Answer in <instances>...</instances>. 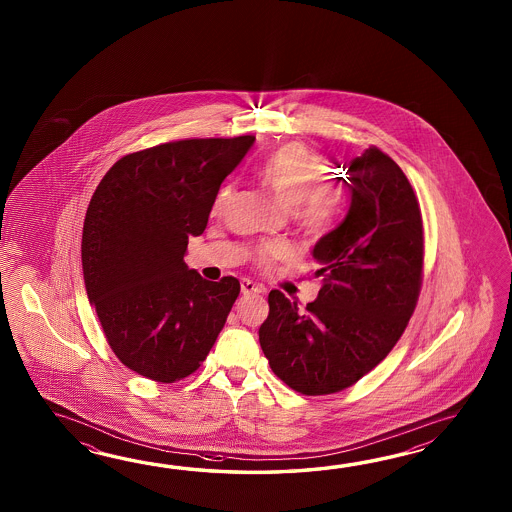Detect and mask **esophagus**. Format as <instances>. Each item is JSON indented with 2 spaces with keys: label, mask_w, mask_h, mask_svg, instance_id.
<instances>
[{
  "label": "esophagus",
  "mask_w": 512,
  "mask_h": 512,
  "mask_svg": "<svg viewBox=\"0 0 512 512\" xmlns=\"http://www.w3.org/2000/svg\"><path fill=\"white\" fill-rule=\"evenodd\" d=\"M241 293L243 294H261L263 293V287L258 283L252 282L249 278H243L241 280Z\"/></svg>",
  "instance_id": "obj_1"
}]
</instances>
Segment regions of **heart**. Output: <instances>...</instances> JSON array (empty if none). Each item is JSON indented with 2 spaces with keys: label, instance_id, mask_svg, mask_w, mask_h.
Here are the masks:
<instances>
[{
  "label": "heart",
  "instance_id": "1",
  "mask_svg": "<svg viewBox=\"0 0 512 512\" xmlns=\"http://www.w3.org/2000/svg\"><path fill=\"white\" fill-rule=\"evenodd\" d=\"M326 177V163L300 142L276 150L258 168V179L274 199L311 232L327 229L344 201L342 188L326 183ZM285 254L283 245H272L261 251L260 260L269 263Z\"/></svg>",
  "mask_w": 512,
  "mask_h": 512
}]
</instances>
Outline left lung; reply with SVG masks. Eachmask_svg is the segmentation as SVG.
<instances>
[{"label":"left lung","mask_w":512,"mask_h":512,"mask_svg":"<svg viewBox=\"0 0 512 512\" xmlns=\"http://www.w3.org/2000/svg\"><path fill=\"white\" fill-rule=\"evenodd\" d=\"M346 218L313 247L322 287L298 309L274 289L260 346L271 370L305 395L359 381L403 335L421 287L423 221L412 185L386 153L348 164Z\"/></svg>","instance_id":"8db88e82"}]
</instances>
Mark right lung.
<instances>
[{
  "label": "right lung",
  "instance_id": "1",
  "mask_svg": "<svg viewBox=\"0 0 512 512\" xmlns=\"http://www.w3.org/2000/svg\"><path fill=\"white\" fill-rule=\"evenodd\" d=\"M256 137L166 142L109 168L87 207L82 272L89 304L124 366L181 381L207 359L240 282L205 280L185 263L225 177Z\"/></svg>",
  "mask_w": 512,
  "mask_h": 512
}]
</instances>
